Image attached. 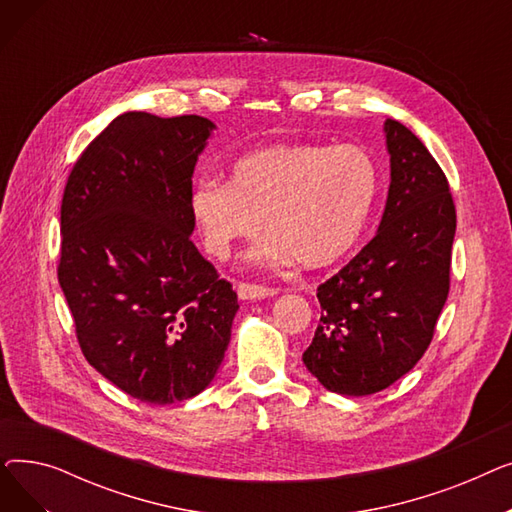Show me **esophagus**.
I'll return each instance as SVG.
<instances>
[{
  "label": "esophagus",
  "instance_id": "esophagus-1",
  "mask_svg": "<svg viewBox=\"0 0 512 512\" xmlns=\"http://www.w3.org/2000/svg\"><path fill=\"white\" fill-rule=\"evenodd\" d=\"M278 294L276 288H267V286H259V284H247L240 282L238 284V297L242 301H261V299H270Z\"/></svg>",
  "mask_w": 512,
  "mask_h": 512
}]
</instances>
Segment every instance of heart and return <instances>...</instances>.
<instances>
[{"label":"heart","instance_id":"obj_1","mask_svg":"<svg viewBox=\"0 0 512 512\" xmlns=\"http://www.w3.org/2000/svg\"><path fill=\"white\" fill-rule=\"evenodd\" d=\"M378 195L380 172L363 149L274 143L238 157L228 184L199 182L191 215L213 257H228L265 222L261 261L324 270L355 251Z\"/></svg>","mask_w":512,"mask_h":512}]
</instances>
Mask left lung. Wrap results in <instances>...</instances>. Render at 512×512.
<instances>
[{
  "mask_svg": "<svg viewBox=\"0 0 512 512\" xmlns=\"http://www.w3.org/2000/svg\"><path fill=\"white\" fill-rule=\"evenodd\" d=\"M390 188L380 230L319 284L321 317L303 353L319 384L367 396L392 386L427 351L450 290L456 209L438 161L386 120Z\"/></svg>",
  "mask_w": 512,
  "mask_h": 512,
  "instance_id": "8db88e82",
  "label": "left lung"
}]
</instances>
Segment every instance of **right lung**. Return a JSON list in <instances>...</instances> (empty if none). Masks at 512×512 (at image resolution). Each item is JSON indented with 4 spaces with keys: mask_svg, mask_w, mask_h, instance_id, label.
Instances as JSON below:
<instances>
[{
    "mask_svg": "<svg viewBox=\"0 0 512 512\" xmlns=\"http://www.w3.org/2000/svg\"><path fill=\"white\" fill-rule=\"evenodd\" d=\"M201 116L126 112L74 164L62 199L58 280L85 359L128 396L172 405L203 392L238 311L191 234Z\"/></svg>",
    "mask_w": 512,
    "mask_h": 512,
    "instance_id": "obj_1",
    "label": "right lung"
}]
</instances>
